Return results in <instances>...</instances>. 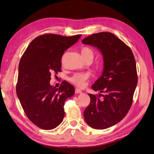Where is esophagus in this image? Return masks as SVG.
Here are the masks:
<instances>
[{"label": "esophagus", "mask_w": 154, "mask_h": 154, "mask_svg": "<svg viewBox=\"0 0 154 154\" xmlns=\"http://www.w3.org/2000/svg\"><path fill=\"white\" fill-rule=\"evenodd\" d=\"M75 93H76V94L82 93V91H81V90H80L79 89H77H77H75Z\"/></svg>", "instance_id": "34e87169"}]
</instances>
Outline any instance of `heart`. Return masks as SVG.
I'll use <instances>...</instances> for the list:
<instances>
[{
  "mask_svg": "<svg viewBox=\"0 0 154 154\" xmlns=\"http://www.w3.org/2000/svg\"><path fill=\"white\" fill-rule=\"evenodd\" d=\"M81 54L85 61L89 58L93 59L94 57L93 50L89 47H83L81 48ZM88 78H89V75L87 73H77L74 74L70 78V81L71 83L75 85V86L79 87H83L85 85V82L88 79Z\"/></svg>",
  "mask_w": 154,
  "mask_h": 154,
  "instance_id": "1",
  "label": "heart"
}]
</instances>
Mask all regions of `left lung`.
I'll return each instance as SVG.
<instances>
[{
	"label": "left lung",
	"instance_id": "left-lung-1",
	"mask_svg": "<svg viewBox=\"0 0 154 154\" xmlns=\"http://www.w3.org/2000/svg\"><path fill=\"white\" fill-rule=\"evenodd\" d=\"M82 43L99 49L104 61L102 75L92 89L104 94H89L91 102L84 119L94 129H106L122 120L132 106L138 83L135 58L131 49L110 32L94 34Z\"/></svg>",
	"mask_w": 154,
	"mask_h": 154
}]
</instances>
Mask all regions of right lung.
<instances>
[{
    "instance_id": "obj_1",
    "label": "right lung",
    "mask_w": 154,
    "mask_h": 154,
    "mask_svg": "<svg viewBox=\"0 0 154 154\" xmlns=\"http://www.w3.org/2000/svg\"><path fill=\"white\" fill-rule=\"evenodd\" d=\"M73 36L45 34L29 44L18 67L16 94L27 117L43 130L58 126L65 115L64 103L75 93V88L63 81L60 87L51 86V74L61 71L64 51L79 40Z\"/></svg>"
}]
</instances>
